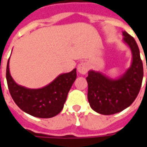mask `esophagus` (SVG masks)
Returning <instances> with one entry per match:
<instances>
[{"label": "esophagus", "instance_id": "obj_1", "mask_svg": "<svg viewBox=\"0 0 147 147\" xmlns=\"http://www.w3.org/2000/svg\"><path fill=\"white\" fill-rule=\"evenodd\" d=\"M77 70H78L79 73L82 74V75H85L88 71V70H89V64L86 63V62H81L78 65Z\"/></svg>", "mask_w": 147, "mask_h": 147}]
</instances>
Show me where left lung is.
<instances>
[{"mask_svg":"<svg viewBox=\"0 0 147 147\" xmlns=\"http://www.w3.org/2000/svg\"><path fill=\"white\" fill-rule=\"evenodd\" d=\"M123 42L129 47L132 59L130 67L117 78L90 70L87 98L93 110L102 115L120 113L129 107L139 94L143 78V66L138 45L133 37L123 31Z\"/></svg>","mask_w":147,"mask_h":147,"instance_id":"1","label":"left lung"}]
</instances>
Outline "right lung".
Listing matches in <instances>:
<instances>
[{
    "mask_svg": "<svg viewBox=\"0 0 147 147\" xmlns=\"http://www.w3.org/2000/svg\"><path fill=\"white\" fill-rule=\"evenodd\" d=\"M10 59V58H9ZM9 59L6 69V80L12 99L20 109L38 118H51L64 108L67 94L76 79V68L59 75L48 85L38 89H30L19 85L11 77Z\"/></svg>",
    "mask_w": 147,
    "mask_h": 147,
    "instance_id": "obj_1",
    "label": "right lung"
}]
</instances>
